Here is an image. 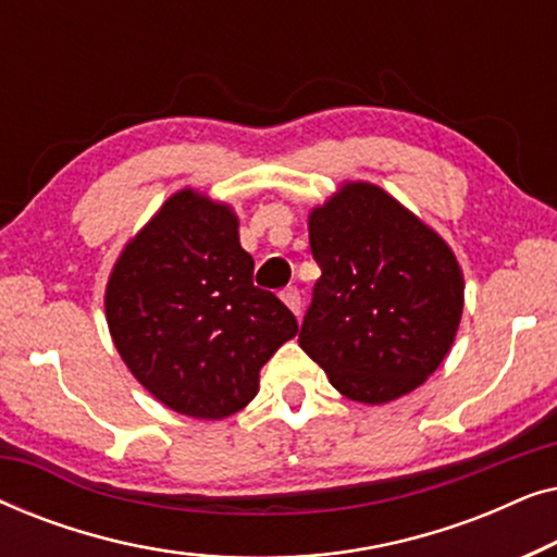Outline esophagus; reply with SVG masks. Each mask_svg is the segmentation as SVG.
Instances as JSON below:
<instances>
[{
  "mask_svg": "<svg viewBox=\"0 0 557 557\" xmlns=\"http://www.w3.org/2000/svg\"><path fill=\"white\" fill-rule=\"evenodd\" d=\"M281 301H284L296 317L301 314V294L296 292V288H284V292H281Z\"/></svg>",
  "mask_w": 557,
  "mask_h": 557,
  "instance_id": "obj_1",
  "label": "esophagus"
}]
</instances>
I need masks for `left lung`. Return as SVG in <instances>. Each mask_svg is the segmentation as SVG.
<instances>
[{
    "mask_svg": "<svg viewBox=\"0 0 557 557\" xmlns=\"http://www.w3.org/2000/svg\"><path fill=\"white\" fill-rule=\"evenodd\" d=\"M322 269L299 345L349 400L391 403L444 362L463 276L436 231L370 182H345L309 212Z\"/></svg>",
    "mask_w": 557,
    "mask_h": 557,
    "instance_id": "left-lung-1",
    "label": "left lung"
}]
</instances>
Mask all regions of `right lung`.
Listing matches in <instances>:
<instances>
[{
  "instance_id": "1",
  "label": "right lung",
  "mask_w": 557,
  "mask_h": 557,
  "mask_svg": "<svg viewBox=\"0 0 557 557\" xmlns=\"http://www.w3.org/2000/svg\"><path fill=\"white\" fill-rule=\"evenodd\" d=\"M106 322L132 375L166 408L220 421L258 393V372L299 324L276 294L253 286L238 218L180 189L126 243Z\"/></svg>"
}]
</instances>
